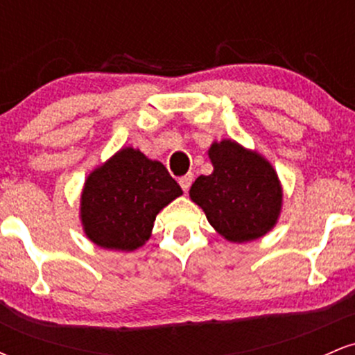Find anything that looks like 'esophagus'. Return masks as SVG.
<instances>
[{"mask_svg": "<svg viewBox=\"0 0 355 355\" xmlns=\"http://www.w3.org/2000/svg\"><path fill=\"white\" fill-rule=\"evenodd\" d=\"M191 182H193V175L191 173H187V175H183V177L178 178V183H180L183 191H189Z\"/></svg>", "mask_w": 355, "mask_h": 355, "instance_id": "esophagus-1", "label": "esophagus"}]
</instances>
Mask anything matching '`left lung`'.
<instances>
[{
    "label": "left lung",
    "instance_id": "obj_1",
    "mask_svg": "<svg viewBox=\"0 0 355 355\" xmlns=\"http://www.w3.org/2000/svg\"><path fill=\"white\" fill-rule=\"evenodd\" d=\"M209 157L214 172L193 182L191 200L230 242L242 243L266 235L282 207V189L272 165L232 140L211 145Z\"/></svg>",
    "mask_w": 355,
    "mask_h": 355
}]
</instances>
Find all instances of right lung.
Returning a JSON list of instances; mask_svg holds the SVG:
<instances>
[{
  "mask_svg": "<svg viewBox=\"0 0 355 355\" xmlns=\"http://www.w3.org/2000/svg\"><path fill=\"white\" fill-rule=\"evenodd\" d=\"M182 195L160 162L123 148L85 182L81 222L92 242L132 252L150 239L157 214Z\"/></svg>",
  "mask_w": 355,
  "mask_h": 355,
  "instance_id": "add662e5",
  "label": "right lung"
}]
</instances>
